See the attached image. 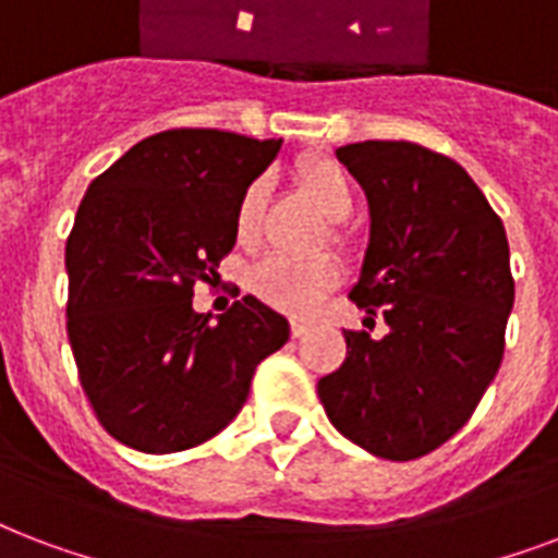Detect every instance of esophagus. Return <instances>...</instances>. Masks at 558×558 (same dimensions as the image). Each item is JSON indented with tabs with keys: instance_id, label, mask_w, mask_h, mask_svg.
Returning <instances> with one entry per match:
<instances>
[{
	"instance_id": "34e87169",
	"label": "esophagus",
	"mask_w": 558,
	"mask_h": 558,
	"mask_svg": "<svg viewBox=\"0 0 558 558\" xmlns=\"http://www.w3.org/2000/svg\"><path fill=\"white\" fill-rule=\"evenodd\" d=\"M305 331H308V326H305L302 319H291V335H293V338H302Z\"/></svg>"
}]
</instances>
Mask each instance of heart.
Returning <instances> with one entry per match:
<instances>
[{
  "instance_id": "1",
  "label": "heart",
  "mask_w": 558,
  "mask_h": 558,
  "mask_svg": "<svg viewBox=\"0 0 558 558\" xmlns=\"http://www.w3.org/2000/svg\"><path fill=\"white\" fill-rule=\"evenodd\" d=\"M296 183L308 194L328 220H347L355 209V189L349 180L347 168L331 157H305L296 162ZM267 180H250L235 203V241L253 247L262 232L265 215ZM331 241L347 244L340 230L331 232ZM340 284V265L335 256H317L296 262L288 256H267L250 270V288L256 296L274 308L291 314H308L328 291Z\"/></svg>"
}]
</instances>
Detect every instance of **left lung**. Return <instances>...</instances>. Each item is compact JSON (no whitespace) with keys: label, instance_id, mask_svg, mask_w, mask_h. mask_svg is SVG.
Instances as JSON below:
<instances>
[{"label":"left lung","instance_id":"1","mask_svg":"<svg viewBox=\"0 0 558 558\" xmlns=\"http://www.w3.org/2000/svg\"><path fill=\"white\" fill-rule=\"evenodd\" d=\"M338 159L373 218L349 300L366 323L381 314L387 335L343 331L347 361L317 396L347 439L404 463L448 442L498 375L515 300L507 232L465 168L436 150L369 140Z\"/></svg>","mask_w":558,"mask_h":558}]
</instances>
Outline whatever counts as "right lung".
Instances as JSON below:
<instances>
[{"instance_id": "obj_1", "label": "right lung", "mask_w": 558, "mask_h": 558, "mask_svg": "<svg viewBox=\"0 0 558 558\" xmlns=\"http://www.w3.org/2000/svg\"><path fill=\"white\" fill-rule=\"evenodd\" d=\"M282 148L209 128L133 145L98 174L66 241V331L104 430L145 454H174L230 425L256 366L291 326L256 296L218 323L194 284L235 247V203Z\"/></svg>"}]
</instances>
